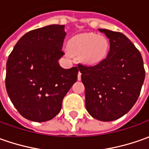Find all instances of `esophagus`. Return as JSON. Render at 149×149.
Listing matches in <instances>:
<instances>
[{
	"instance_id": "1",
	"label": "esophagus",
	"mask_w": 149,
	"mask_h": 149,
	"mask_svg": "<svg viewBox=\"0 0 149 149\" xmlns=\"http://www.w3.org/2000/svg\"><path fill=\"white\" fill-rule=\"evenodd\" d=\"M77 79H78L79 81H80V80L81 79V72H78V76H77Z\"/></svg>"
}]
</instances>
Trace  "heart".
<instances>
[{"mask_svg": "<svg viewBox=\"0 0 149 149\" xmlns=\"http://www.w3.org/2000/svg\"><path fill=\"white\" fill-rule=\"evenodd\" d=\"M68 48L71 54H80L83 63L96 64L107 57L110 44L104 36H97L95 33H82L71 38Z\"/></svg>", "mask_w": 149, "mask_h": 149, "instance_id": "b5f03b06", "label": "heart"}]
</instances>
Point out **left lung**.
<instances>
[{
	"instance_id": "1",
	"label": "left lung",
	"mask_w": 149,
	"mask_h": 149,
	"mask_svg": "<svg viewBox=\"0 0 149 149\" xmlns=\"http://www.w3.org/2000/svg\"><path fill=\"white\" fill-rule=\"evenodd\" d=\"M109 39L107 58L94 66L78 63L86 90V108L102 121L117 120L138 100L145 78L141 54L119 32L99 29Z\"/></svg>"
}]
</instances>
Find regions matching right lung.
<instances>
[{
	"mask_svg": "<svg viewBox=\"0 0 149 149\" xmlns=\"http://www.w3.org/2000/svg\"><path fill=\"white\" fill-rule=\"evenodd\" d=\"M66 36L64 25L34 29L22 36L9 55L6 87L19 113L30 121L51 120L60 112L79 68L64 69L58 59Z\"/></svg>",
	"mask_w": 149,
	"mask_h": 149,
	"instance_id": "right-lung-1",
	"label": "right lung"
}]
</instances>
